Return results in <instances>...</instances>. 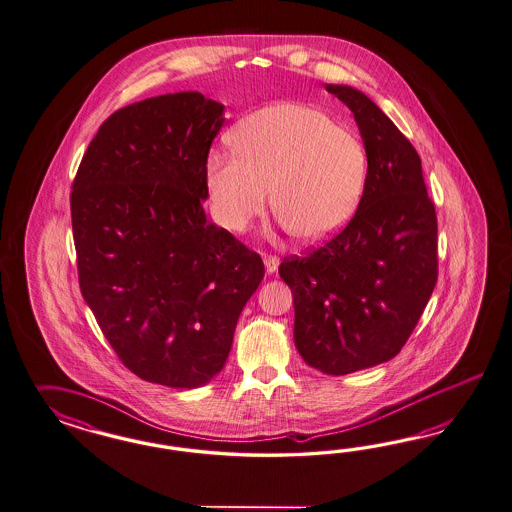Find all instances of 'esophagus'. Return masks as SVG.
Segmentation results:
<instances>
[{
    "label": "esophagus",
    "instance_id": "esophagus-1",
    "mask_svg": "<svg viewBox=\"0 0 512 512\" xmlns=\"http://www.w3.org/2000/svg\"><path fill=\"white\" fill-rule=\"evenodd\" d=\"M264 266H266V272L268 274H274L278 270L279 259L276 255H266L264 253Z\"/></svg>",
    "mask_w": 512,
    "mask_h": 512
}]
</instances>
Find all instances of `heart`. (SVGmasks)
Here are the masks:
<instances>
[{
	"label": "heart",
	"mask_w": 512,
	"mask_h": 512,
	"mask_svg": "<svg viewBox=\"0 0 512 512\" xmlns=\"http://www.w3.org/2000/svg\"><path fill=\"white\" fill-rule=\"evenodd\" d=\"M234 150L206 159V187L219 223L238 231L266 206L289 233L319 242L340 231L362 197L368 155L325 110L279 103L233 131Z\"/></svg>",
	"instance_id": "b5f03b06"
}]
</instances>
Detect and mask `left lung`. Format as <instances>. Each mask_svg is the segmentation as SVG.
<instances>
[{"label": "left lung", "instance_id": "obj_1", "mask_svg": "<svg viewBox=\"0 0 512 512\" xmlns=\"http://www.w3.org/2000/svg\"><path fill=\"white\" fill-rule=\"evenodd\" d=\"M355 114L368 172L357 212L279 276L295 302V345L306 364L345 375L402 351L437 283V216L415 146L370 97L325 84Z\"/></svg>", "mask_w": 512, "mask_h": 512}]
</instances>
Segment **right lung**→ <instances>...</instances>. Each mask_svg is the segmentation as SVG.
I'll use <instances>...</instances> for the list:
<instances>
[{
  "mask_svg": "<svg viewBox=\"0 0 512 512\" xmlns=\"http://www.w3.org/2000/svg\"><path fill=\"white\" fill-rule=\"evenodd\" d=\"M223 105L199 92L116 110L80 161L71 219L78 283L129 372L172 388L223 370L263 259L206 223V159Z\"/></svg>",
  "mask_w": 512,
  "mask_h": 512,
  "instance_id": "right-lung-1",
  "label": "right lung"
}]
</instances>
